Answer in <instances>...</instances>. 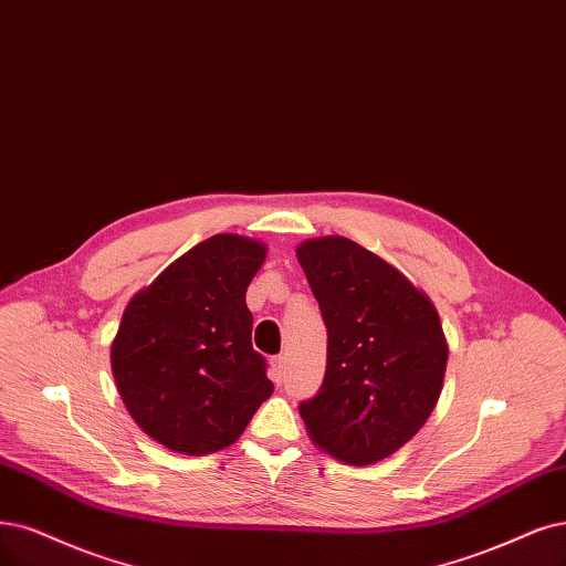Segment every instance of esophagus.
<instances>
[{"label": "esophagus", "instance_id": "obj_1", "mask_svg": "<svg viewBox=\"0 0 566 566\" xmlns=\"http://www.w3.org/2000/svg\"><path fill=\"white\" fill-rule=\"evenodd\" d=\"M270 375H272V382H277V385H282L284 382V378H286V357H272L270 359Z\"/></svg>", "mask_w": 566, "mask_h": 566}]
</instances>
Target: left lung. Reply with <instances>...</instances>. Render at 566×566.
<instances>
[{"mask_svg":"<svg viewBox=\"0 0 566 566\" xmlns=\"http://www.w3.org/2000/svg\"><path fill=\"white\" fill-rule=\"evenodd\" d=\"M296 256L328 333L324 382L301 417L331 457L375 464L422 429L441 396V319L399 270L347 238L307 240Z\"/></svg>","mask_w":566,"mask_h":566,"instance_id":"obj_1","label":"left lung"}]
</instances>
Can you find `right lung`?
<instances>
[{
  "mask_svg": "<svg viewBox=\"0 0 566 566\" xmlns=\"http://www.w3.org/2000/svg\"><path fill=\"white\" fill-rule=\"evenodd\" d=\"M265 247L214 235L167 265L123 312L112 370L133 420L175 452L235 443L272 394L244 303Z\"/></svg>",
  "mask_w": 566,
  "mask_h": 566,
  "instance_id": "right-lung-1",
  "label": "right lung"
}]
</instances>
